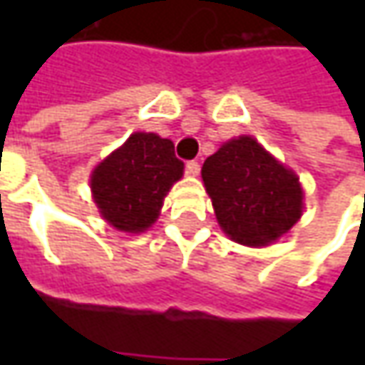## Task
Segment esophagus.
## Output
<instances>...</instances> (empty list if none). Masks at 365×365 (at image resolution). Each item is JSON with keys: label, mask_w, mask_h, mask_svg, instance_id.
<instances>
[{"label": "esophagus", "mask_w": 365, "mask_h": 365, "mask_svg": "<svg viewBox=\"0 0 365 365\" xmlns=\"http://www.w3.org/2000/svg\"><path fill=\"white\" fill-rule=\"evenodd\" d=\"M185 170H187V175L190 176H197L199 175V170H201V164L195 160H189L187 164H185Z\"/></svg>", "instance_id": "esophagus-1"}]
</instances>
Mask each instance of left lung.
<instances>
[{"label": "left lung", "mask_w": 365, "mask_h": 365, "mask_svg": "<svg viewBox=\"0 0 365 365\" xmlns=\"http://www.w3.org/2000/svg\"><path fill=\"white\" fill-rule=\"evenodd\" d=\"M201 175L221 230L237 244L268 245L301 219L297 175L250 135L223 144Z\"/></svg>", "instance_id": "obj_1"}]
</instances>
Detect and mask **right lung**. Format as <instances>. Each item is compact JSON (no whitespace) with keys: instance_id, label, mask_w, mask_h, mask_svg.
Listing matches in <instances>:
<instances>
[{"instance_id":"1","label":"right lung","mask_w":365,"mask_h":365,"mask_svg":"<svg viewBox=\"0 0 365 365\" xmlns=\"http://www.w3.org/2000/svg\"><path fill=\"white\" fill-rule=\"evenodd\" d=\"M182 168L170 140L156 133H132L93 170V199L113 227L144 232L156 221L162 201L182 176Z\"/></svg>"}]
</instances>
